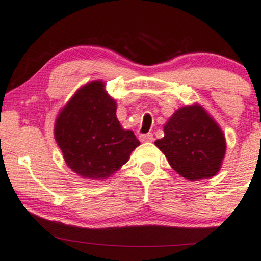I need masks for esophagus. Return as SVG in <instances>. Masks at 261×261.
Instances as JSON below:
<instances>
[{"mask_svg":"<svg viewBox=\"0 0 261 261\" xmlns=\"http://www.w3.org/2000/svg\"><path fill=\"white\" fill-rule=\"evenodd\" d=\"M139 139H140V141L142 142H149V141H153V134L152 133H147V134H141L140 137H139Z\"/></svg>","mask_w":261,"mask_h":261,"instance_id":"obj_1","label":"esophagus"}]
</instances>
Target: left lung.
<instances>
[{
	"label": "left lung",
	"mask_w": 261,
	"mask_h": 261,
	"mask_svg": "<svg viewBox=\"0 0 261 261\" xmlns=\"http://www.w3.org/2000/svg\"><path fill=\"white\" fill-rule=\"evenodd\" d=\"M154 144L185 179H206L219 172L226 153L223 132L199 105L174 112Z\"/></svg>",
	"instance_id": "left-lung-1"
}]
</instances>
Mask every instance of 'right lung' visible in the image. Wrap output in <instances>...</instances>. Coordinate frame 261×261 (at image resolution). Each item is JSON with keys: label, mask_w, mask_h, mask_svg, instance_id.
<instances>
[{"label": "right lung", "mask_w": 261, "mask_h": 261, "mask_svg": "<svg viewBox=\"0 0 261 261\" xmlns=\"http://www.w3.org/2000/svg\"><path fill=\"white\" fill-rule=\"evenodd\" d=\"M55 138L66 165L78 176L97 180L115 173L140 145L133 132L121 127L116 102L101 81L82 87L60 110Z\"/></svg>", "instance_id": "right-lung-1"}]
</instances>
